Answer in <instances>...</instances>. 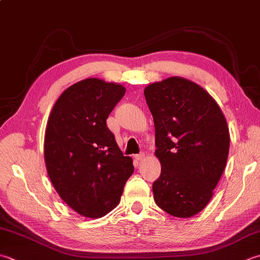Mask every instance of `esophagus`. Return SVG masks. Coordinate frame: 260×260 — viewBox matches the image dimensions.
<instances>
[{"mask_svg":"<svg viewBox=\"0 0 260 260\" xmlns=\"http://www.w3.org/2000/svg\"><path fill=\"white\" fill-rule=\"evenodd\" d=\"M144 156H145L144 152H141V153L135 155V159H136V160H142V159H144Z\"/></svg>","mask_w":260,"mask_h":260,"instance_id":"1","label":"esophagus"}]
</instances>
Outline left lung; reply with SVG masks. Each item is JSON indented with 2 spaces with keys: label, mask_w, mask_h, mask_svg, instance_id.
Returning <instances> with one entry per match:
<instances>
[{
  "label": "left lung",
  "mask_w": 260,
  "mask_h": 260,
  "mask_svg": "<svg viewBox=\"0 0 260 260\" xmlns=\"http://www.w3.org/2000/svg\"><path fill=\"white\" fill-rule=\"evenodd\" d=\"M144 95L161 164L154 201L168 214L190 217L208 204L224 171L230 146L224 115L202 86L178 76L147 85Z\"/></svg>",
  "instance_id": "1"
}]
</instances>
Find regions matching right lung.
I'll return each mask as SVG.
<instances>
[{
  "label": "right lung",
  "instance_id": "1",
  "mask_svg": "<svg viewBox=\"0 0 260 260\" xmlns=\"http://www.w3.org/2000/svg\"><path fill=\"white\" fill-rule=\"evenodd\" d=\"M125 88L91 78L59 95L46 127L44 155L60 198L85 217L98 218L118 205L134 172L106 120Z\"/></svg>",
  "mask_w": 260,
  "mask_h": 260
}]
</instances>
